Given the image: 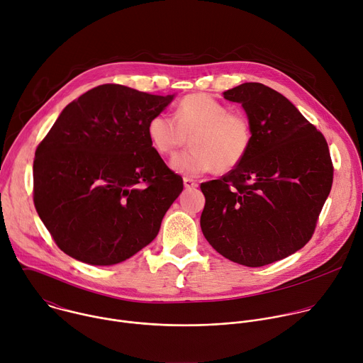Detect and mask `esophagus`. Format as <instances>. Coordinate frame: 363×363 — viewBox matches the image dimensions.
<instances>
[{
    "label": "esophagus",
    "mask_w": 363,
    "mask_h": 363,
    "mask_svg": "<svg viewBox=\"0 0 363 363\" xmlns=\"http://www.w3.org/2000/svg\"><path fill=\"white\" fill-rule=\"evenodd\" d=\"M184 186H185V188H196V186H198V182H196L195 179H192V178L185 177V178H184Z\"/></svg>",
    "instance_id": "obj_1"
}]
</instances>
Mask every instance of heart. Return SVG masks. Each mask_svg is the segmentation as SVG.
<instances>
[{
	"label": "heart",
	"instance_id": "obj_1",
	"mask_svg": "<svg viewBox=\"0 0 363 363\" xmlns=\"http://www.w3.org/2000/svg\"><path fill=\"white\" fill-rule=\"evenodd\" d=\"M146 132L153 150L168 158L175 157L189 138L192 149L172 161L175 171L189 177L214 168L217 172L233 171L247 158L254 139L248 115L231 112L225 103L206 93L182 97L174 118L152 116Z\"/></svg>",
	"mask_w": 363,
	"mask_h": 363
}]
</instances>
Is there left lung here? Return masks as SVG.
Here are the masks:
<instances>
[{
    "instance_id": "obj_1",
    "label": "left lung",
    "mask_w": 363,
    "mask_h": 363,
    "mask_svg": "<svg viewBox=\"0 0 363 363\" xmlns=\"http://www.w3.org/2000/svg\"><path fill=\"white\" fill-rule=\"evenodd\" d=\"M223 94L241 103L254 139L237 168L201 184V230L228 260L262 267L312 238L332 188L333 164L322 132L281 93L242 83Z\"/></svg>"
}]
</instances>
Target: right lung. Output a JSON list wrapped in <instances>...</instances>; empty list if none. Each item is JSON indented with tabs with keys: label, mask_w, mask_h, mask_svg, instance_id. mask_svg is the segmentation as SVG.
I'll return each instance as SVG.
<instances>
[{
	"label": "right lung",
	"mask_w": 363,
	"mask_h": 363,
	"mask_svg": "<svg viewBox=\"0 0 363 363\" xmlns=\"http://www.w3.org/2000/svg\"><path fill=\"white\" fill-rule=\"evenodd\" d=\"M174 96L97 86L69 103L35 149L33 199L57 247L79 262H125L158 235L184 189L147 139Z\"/></svg>",
	"instance_id": "right-lung-1"
}]
</instances>
